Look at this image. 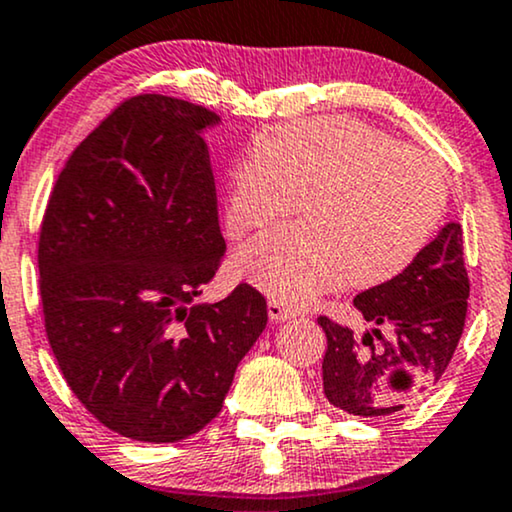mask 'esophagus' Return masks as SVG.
<instances>
[{
	"label": "esophagus",
	"mask_w": 512,
	"mask_h": 512,
	"mask_svg": "<svg viewBox=\"0 0 512 512\" xmlns=\"http://www.w3.org/2000/svg\"><path fill=\"white\" fill-rule=\"evenodd\" d=\"M267 310H269V319H272V322H286V319L295 317V310H293V307L283 305L281 300H276V298L269 300Z\"/></svg>",
	"instance_id": "obj_1"
}]
</instances>
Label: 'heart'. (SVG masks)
I'll return each mask as SVG.
<instances>
[{"instance_id":"b5f03b06","label":"heart","mask_w":512,"mask_h":512,"mask_svg":"<svg viewBox=\"0 0 512 512\" xmlns=\"http://www.w3.org/2000/svg\"><path fill=\"white\" fill-rule=\"evenodd\" d=\"M307 219L250 240L238 264L272 298L305 305L343 283L379 286L403 274L448 205L441 169L386 131L350 116L288 123L229 171L226 224L243 236L293 214Z\"/></svg>"}]
</instances>
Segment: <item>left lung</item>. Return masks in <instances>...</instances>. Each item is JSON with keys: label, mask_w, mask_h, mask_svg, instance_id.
<instances>
[{"label": "left lung", "mask_w": 512, "mask_h": 512, "mask_svg": "<svg viewBox=\"0 0 512 512\" xmlns=\"http://www.w3.org/2000/svg\"><path fill=\"white\" fill-rule=\"evenodd\" d=\"M467 298L463 229L451 221L403 274L355 295L353 305L372 326L362 338L329 317L317 319L326 334V400L357 417H391L422 400L458 348Z\"/></svg>", "instance_id": "obj_1"}]
</instances>
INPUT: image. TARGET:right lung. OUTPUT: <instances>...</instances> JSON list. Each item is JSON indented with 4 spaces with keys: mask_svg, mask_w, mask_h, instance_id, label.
Instances as JSON below:
<instances>
[{
    "mask_svg": "<svg viewBox=\"0 0 512 512\" xmlns=\"http://www.w3.org/2000/svg\"><path fill=\"white\" fill-rule=\"evenodd\" d=\"M219 121L176 97H131L73 150L42 219L49 346L80 403L133 441L212 422L267 326L248 283L193 305L226 252L202 140Z\"/></svg>",
    "mask_w": 512,
    "mask_h": 512,
    "instance_id": "1",
    "label": "right lung"
}]
</instances>
